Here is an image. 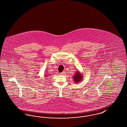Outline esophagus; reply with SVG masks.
Wrapping results in <instances>:
<instances>
[{
	"mask_svg": "<svg viewBox=\"0 0 127 127\" xmlns=\"http://www.w3.org/2000/svg\"><path fill=\"white\" fill-rule=\"evenodd\" d=\"M65 71H63V72H61V73H60V75L65 74Z\"/></svg>",
	"mask_w": 127,
	"mask_h": 127,
	"instance_id": "esophagus-1",
	"label": "esophagus"
}]
</instances>
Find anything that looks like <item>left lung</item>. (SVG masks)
<instances>
[{
  "label": "left lung",
  "mask_w": 127,
  "mask_h": 127,
  "mask_svg": "<svg viewBox=\"0 0 127 127\" xmlns=\"http://www.w3.org/2000/svg\"><path fill=\"white\" fill-rule=\"evenodd\" d=\"M72 78L75 83L81 82L82 81L83 75L82 74V73L80 72V71L77 70L75 74L73 75Z\"/></svg>",
  "instance_id": "1"
}]
</instances>
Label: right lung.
I'll use <instances>...</instances> for the list:
<instances>
[{
    "instance_id": "add662e5",
    "label": "right lung",
    "mask_w": 127,
    "mask_h": 127,
    "mask_svg": "<svg viewBox=\"0 0 127 127\" xmlns=\"http://www.w3.org/2000/svg\"><path fill=\"white\" fill-rule=\"evenodd\" d=\"M45 76H46V77H47V76H46V75H47L45 74Z\"/></svg>"
}]
</instances>
